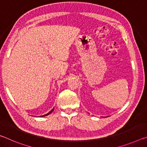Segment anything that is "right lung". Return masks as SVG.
<instances>
[{
  "instance_id": "add662e5",
  "label": "right lung",
  "mask_w": 147,
  "mask_h": 147,
  "mask_svg": "<svg viewBox=\"0 0 147 147\" xmlns=\"http://www.w3.org/2000/svg\"><path fill=\"white\" fill-rule=\"evenodd\" d=\"M54 108L53 109H52V110L50 111L48 113H47V114H45V115H41L40 117H45V116H47V115H49V114H51L52 112H53V110H54Z\"/></svg>"
}]
</instances>
